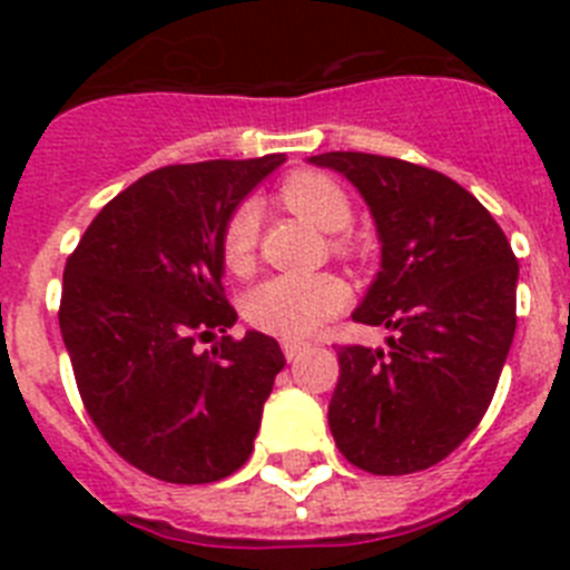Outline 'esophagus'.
Masks as SVG:
<instances>
[{
	"mask_svg": "<svg viewBox=\"0 0 570 570\" xmlns=\"http://www.w3.org/2000/svg\"><path fill=\"white\" fill-rule=\"evenodd\" d=\"M282 351H285L288 362H296L302 354H305V351H308V345H305V342H296V340H285L282 342Z\"/></svg>",
	"mask_w": 570,
	"mask_h": 570,
	"instance_id": "34e87169",
	"label": "esophagus"
}]
</instances>
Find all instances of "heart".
Listing matches in <instances>:
<instances>
[{
	"mask_svg": "<svg viewBox=\"0 0 570 570\" xmlns=\"http://www.w3.org/2000/svg\"><path fill=\"white\" fill-rule=\"evenodd\" d=\"M279 196L294 214L305 216L308 223L328 234L345 230L354 216L345 190L325 174L302 170V174L288 176L282 183ZM256 225H259V216L250 203L239 205L225 225L223 259L225 268L234 274L250 268L256 248ZM345 299V285L331 274H279L262 279L248 291L245 316L254 328L285 336V340H302V336L314 334L328 316L342 311Z\"/></svg>",
	"mask_w": 570,
	"mask_h": 570,
	"instance_id": "1",
	"label": "heart"
}]
</instances>
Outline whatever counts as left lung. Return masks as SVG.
Returning a JSON list of instances; mask_svg holds the SVG:
<instances>
[{"mask_svg": "<svg viewBox=\"0 0 570 570\" xmlns=\"http://www.w3.org/2000/svg\"><path fill=\"white\" fill-rule=\"evenodd\" d=\"M308 163L345 176L374 216L380 274L354 322L394 331L387 347H340L331 434L367 473L425 471L491 405L517 328V256L480 199L440 170L356 150Z\"/></svg>", "mask_w": 570, "mask_h": 570, "instance_id": "1", "label": "left lung"}]
</instances>
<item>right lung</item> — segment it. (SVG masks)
I'll return each mask as SVG.
<instances>
[{"label":"right lung","mask_w":570,"mask_h":570,"mask_svg":"<svg viewBox=\"0 0 570 570\" xmlns=\"http://www.w3.org/2000/svg\"><path fill=\"white\" fill-rule=\"evenodd\" d=\"M285 163L168 165L114 196L65 265L59 328L90 420L116 454L156 480L203 485L254 451L285 356L274 336H228L223 230ZM224 334L205 355L196 338Z\"/></svg>","instance_id":"add662e5"}]
</instances>
